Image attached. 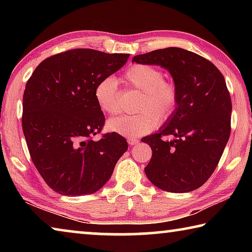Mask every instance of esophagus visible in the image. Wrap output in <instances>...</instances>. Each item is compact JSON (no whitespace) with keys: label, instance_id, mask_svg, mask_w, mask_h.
I'll return each mask as SVG.
<instances>
[{"label":"esophagus","instance_id":"1","mask_svg":"<svg viewBox=\"0 0 252 252\" xmlns=\"http://www.w3.org/2000/svg\"><path fill=\"white\" fill-rule=\"evenodd\" d=\"M139 142V139L136 138H127V143H129L130 146H134V144H138Z\"/></svg>","mask_w":252,"mask_h":252}]
</instances>
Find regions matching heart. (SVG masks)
Instances as JSON below:
<instances>
[{
  "label": "heart",
  "instance_id": "obj_1",
  "mask_svg": "<svg viewBox=\"0 0 252 252\" xmlns=\"http://www.w3.org/2000/svg\"><path fill=\"white\" fill-rule=\"evenodd\" d=\"M129 90L140 93L134 116H120L108 121V129L121 135L135 138L155 130L158 121L171 120L180 102V90L173 80H165L160 69L149 64H133L123 74ZM94 97L99 108L109 116L120 110V89L113 76L97 82Z\"/></svg>",
  "mask_w": 252,
  "mask_h": 252
}]
</instances>
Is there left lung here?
<instances>
[{
  "label": "left lung",
  "mask_w": 252,
  "mask_h": 252,
  "mask_svg": "<svg viewBox=\"0 0 252 252\" xmlns=\"http://www.w3.org/2000/svg\"><path fill=\"white\" fill-rule=\"evenodd\" d=\"M132 62L165 67L180 90L171 120L142 139L152 150L144 172L168 192L198 189L216 170L231 132V97L222 73L209 60L180 48L135 55ZM169 135L175 136L172 142L164 139Z\"/></svg>",
  "instance_id": "left-lung-1"
}]
</instances>
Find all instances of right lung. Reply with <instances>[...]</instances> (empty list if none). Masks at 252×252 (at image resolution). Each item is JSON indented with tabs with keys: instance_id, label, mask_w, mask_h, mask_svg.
Returning a JSON list of instances; mask_svg holds the SVG:
<instances>
[{
	"instance_id": "right-lung-1",
	"label": "right lung",
	"mask_w": 252,
	"mask_h": 252,
	"mask_svg": "<svg viewBox=\"0 0 252 252\" xmlns=\"http://www.w3.org/2000/svg\"><path fill=\"white\" fill-rule=\"evenodd\" d=\"M130 54L73 49L42 61L23 94L22 127L30 156L46 185L63 195L94 193L103 187L127 142L101 133L97 82L126 64Z\"/></svg>"
}]
</instances>
